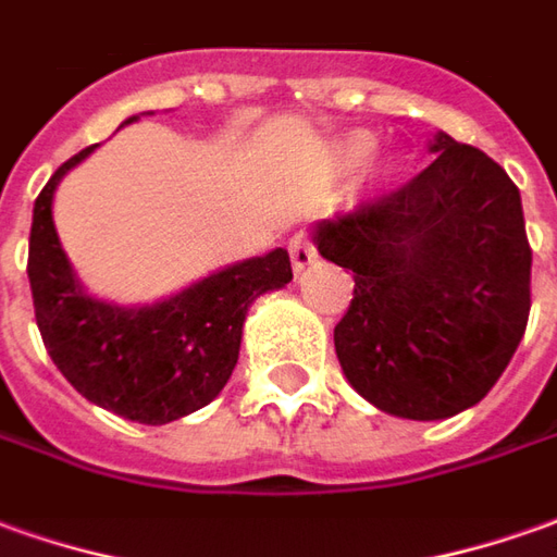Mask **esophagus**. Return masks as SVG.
<instances>
[{"instance_id": "1", "label": "esophagus", "mask_w": 557, "mask_h": 557, "mask_svg": "<svg viewBox=\"0 0 557 557\" xmlns=\"http://www.w3.org/2000/svg\"><path fill=\"white\" fill-rule=\"evenodd\" d=\"M287 251H290L294 272H306L312 263H318V248L312 245V239H309V236H302V233H297V236L290 239Z\"/></svg>"}]
</instances>
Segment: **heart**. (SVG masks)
Instances as JSON below:
<instances>
[{
  "mask_svg": "<svg viewBox=\"0 0 557 557\" xmlns=\"http://www.w3.org/2000/svg\"><path fill=\"white\" fill-rule=\"evenodd\" d=\"M375 154V136L373 133H363V129H355L343 139L336 141L333 148V163L339 172H358L363 169Z\"/></svg>",
  "mask_w": 557,
  "mask_h": 557,
  "instance_id": "1",
  "label": "heart"
}]
</instances>
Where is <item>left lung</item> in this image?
<instances>
[{"instance_id":"8db88e82","label":"left lung","mask_w":557,"mask_h":557,"mask_svg":"<svg viewBox=\"0 0 557 557\" xmlns=\"http://www.w3.org/2000/svg\"><path fill=\"white\" fill-rule=\"evenodd\" d=\"M412 182L312 230L355 272L333 330L345 379L412 421L476 406L519 348L531 312V245L519 187L473 145L433 139Z\"/></svg>"}]
</instances>
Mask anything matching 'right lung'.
<instances>
[{
    "instance_id": "obj_1",
    "label": "right lung",
    "mask_w": 557,
    "mask_h": 557,
    "mask_svg": "<svg viewBox=\"0 0 557 557\" xmlns=\"http://www.w3.org/2000/svg\"><path fill=\"white\" fill-rule=\"evenodd\" d=\"M94 148L57 169L33 209L26 275L38 333L81 397L139 424H169L202 409L227 385L248 306L294 278L290 257L275 248L141 309L94 300L72 275L51 214L60 178Z\"/></svg>"
}]
</instances>
